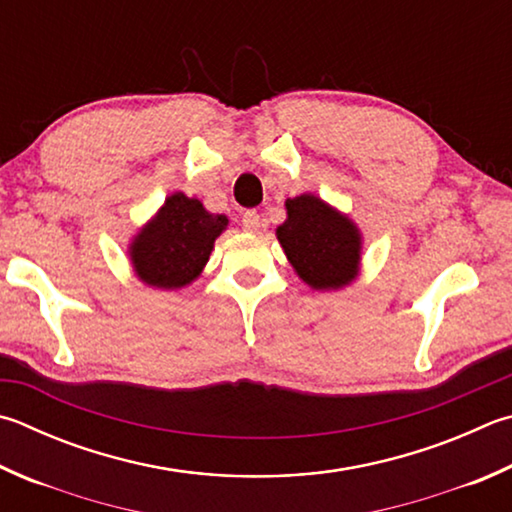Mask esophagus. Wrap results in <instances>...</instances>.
Returning <instances> with one entry per match:
<instances>
[{
  "label": "esophagus",
  "mask_w": 512,
  "mask_h": 512,
  "mask_svg": "<svg viewBox=\"0 0 512 512\" xmlns=\"http://www.w3.org/2000/svg\"><path fill=\"white\" fill-rule=\"evenodd\" d=\"M241 226H244V230L248 232H257L259 226H262V219H259L255 210H246L244 215H241Z\"/></svg>",
  "instance_id": "34e87169"
}]
</instances>
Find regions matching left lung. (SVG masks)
Segmentation results:
<instances>
[{"label": "left lung", "mask_w": 512, "mask_h": 512, "mask_svg": "<svg viewBox=\"0 0 512 512\" xmlns=\"http://www.w3.org/2000/svg\"><path fill=\"white\" fill-rule=\"evenodd\" d=\"M277 239L300 280L315 291H338L358 275L362 237L349 217L315 194L286 199Z\"/></svg>", "instance_id": "1"}]
</instances>
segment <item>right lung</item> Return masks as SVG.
<instances>
[{"mask_svg":"<svg viewBox=\"0 0 512 512\" xmlns=\"http://www.w3.org/2000/svg\"><path fill=\"white\" fill-rule=\"evenodd\" d=\"M226 226L228 217L212 215L199 199L170 194L129 246L138 280L165 291L188 286L201 275Z\"/></svg>","mask_w":512,"mask_h":512,"instance_id":"right-lung-1","label":"right lung"}]
</instances>
